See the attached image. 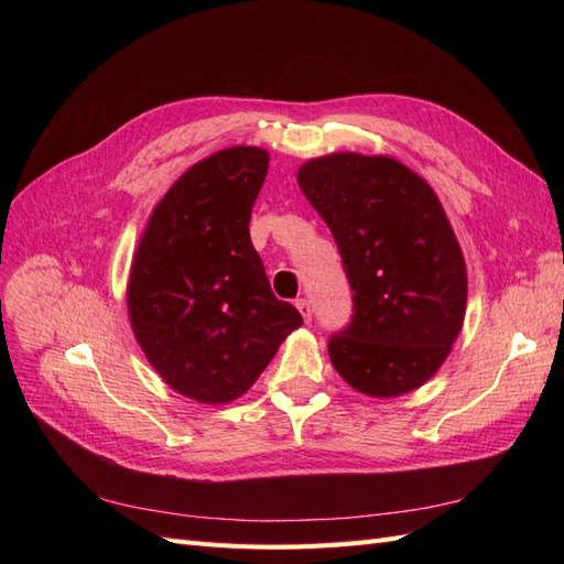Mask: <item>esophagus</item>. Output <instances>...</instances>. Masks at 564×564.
Listing matches in <instances>:
<instances>
[{
    "label": "esophagus",
    "instance_id": "1",
    "mask_svg": "<svg viewBox=\"0 0 564 564\" xmlns=\"http://www.w3.org/2000/svg\"><path fill=\"white\" fill-rule=\"evenodd\" d=\"M296 308H299V313L303 315L305 322L313 319V305H311L308 299H299V301H296Z\"/></svg>",
    "mask_w": 564,
    "mask_h": 564
}]
</instances>
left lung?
<instances>
[{"instance_id":"1","label":"left lung","mask_w":564,"mask_h":564,"mask_svg":"<svg viewBox=\"0 0 564 564\" xmlns=\"http://www.w3.org/2000/svg\"><path fill=\"white\" fill-rule=\"evenodd\" d=\"M299 187L329 226L355 315L332 336L352 390L400 398L435 377L464 327L468 272L429 181L395 158L332 152L303 162Z\"/></svg>"}]
</instances>
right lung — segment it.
Segmentation results:
<instances>
[{
	"label": "right lung",
	"mask_w": 564,
	"mask_h": 564,
	"mask_svg": "<svg viewBox=\"0 0 564 564\" xmlns=\"http://www.w3.org/2000/svg\"><path fill=\"white\" fill-rule=\"evenodd\" d=\"M268 162L263 148L232 145L185 169L133 251V336L164 383L199 404L245 395L303 324L272 294L249 237Z\"/></svg>",
	"instance_id": "add662e5"
}]
</instances>
